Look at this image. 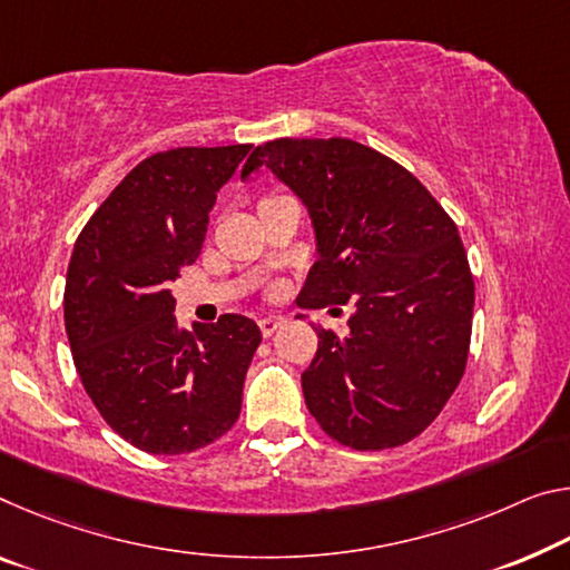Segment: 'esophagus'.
Returning <instances> with one entry per match:
<instances>
[{"label": "esophagus", "mask_w": 570, "mask_h": 570, "mask_svg": "<svg viewBox=\"0 0 570 570\" xmlns=\"http://www.w3.org/2000/svg\"><path fill=\"white\" fill-rule=\"evenodd\" d=\"M258 327H261V334H264V337H271V334H274L278 327H282V317H264V320H258Z\"/></svg>", "instance_id": "34e87169"}]
</instances>
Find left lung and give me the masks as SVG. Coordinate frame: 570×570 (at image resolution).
<instances>
[{
    "label": "left lung",
    "instance_id": "left-lung-1",
    "mask_svg": "<svg viewBox=\"0 0 570 570\" xmlns=\"http://www.w3.org/2000/svg\"><path fill=\"white\" fill-rule=\"evenodd\" d=\"M261 167L309 213L317 261L304 306H355L345 337L314 327L306 409L345 446L405 444L441 413L466 367L474 282L454 220L409 169L352 139L266 141L240 179Z\"/></svg>",
    "mask_w": 570,
    "mask_h": 570
}]
</instances>
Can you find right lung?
<instances>
[{"label":"right lung","instance_id":"obj_1","mask_svg":"<svg viewBox=\"0 0 570 570\" xmlns=\"http://www.w3.org/2000/svg\"><path fill=\"white\" fill-rule=\"evenodd\" d=\"M250 144L179 147L139 161L86 223L70 256L66 332L90 401L149 454H187L240 415L258 324H177L169 284L200 256L220 187Z\"/></svg>","mask_w":570,"mask_h":570}]
</instances>
